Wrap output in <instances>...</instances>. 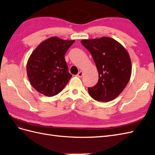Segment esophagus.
I'll return each mask as SVG.
<instances>
[{"instance_id":"1","label":"esophagus","mask_w":155,"mask_h":155,"mask_svg":"<svg viewBox=\"0 0 155 155\" xmlns=\"http://www.w3.org/2000/svg\"><path fill=\"white\" fill-rule=\"evenodd\" d=\"M83 71H80L79 72H78V73L77 74V77H80V78H81L82 77H83Z\"/></svg>"}]
</instances>
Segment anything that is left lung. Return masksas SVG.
Returning <instances> with one entry per match:
<instances>
[{
	"label": "left lung",
	"mask_w": 155,
	"mask_h": 155,
	"mask_svg": "<svg viewBox=\"0 0 155 155\" xmlns=\"http://www.w3.org/2000/svg\"><path fill=\"white\" fill-rule=\"evenodd\" d=\"M81 43L91 52L98 72V81L88 88L94 99L101 102L114 100L126 87L132 72L131 59L127 49L114 39H83Z\"/></svg>",
	"instance_id": "8db88e82"
}]
</instances>
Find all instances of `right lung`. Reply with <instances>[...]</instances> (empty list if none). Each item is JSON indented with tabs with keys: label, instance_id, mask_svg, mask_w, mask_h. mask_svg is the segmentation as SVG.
I'll return each instance as SVG.
<instances>
[{
	"label": "right lung",
	"instance_id": "1",
	"mask_svg": "<svg viewBox=\"0 0 155 155\" xmlns=\"http://www.w3.org/2000/svg\"><path fill=\"white\" fill-rule=\"evenodd\" d=\"M74 41L52 37L42 41L32 52L27 72L32 87L38 93L52 97L67 84L72 75L68 72L64 55Z\"/></svg>",
	"mask_w": 155,
	"mask_h": 155
}]
</instances>
